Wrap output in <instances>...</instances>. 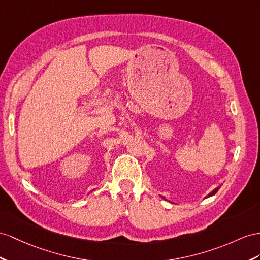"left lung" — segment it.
<instances>
[{"mask_svg":"<svg viewBox=\"0 0 260 260\" xmlns=\"http://www.w3.org/2000/svg\"><path fill=\"white\" fill-rule=\"evenodd\" d=\"M218 189H219V188H216V189H214V190H213V191L211 192V193L209 194V197H212V196H214V194L216 193V192L218 191Z\"/></svg>","mask_w":260,"mask_h":260,"instance_id":"8db88e82","label":"left lung"}]
</instances>
